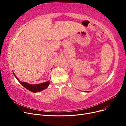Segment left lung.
I'll use <instances>...</instances> for the list:
<instances>
[{"label":"left lung","instance_id":"left-lung-1","mask_svg":"<svg viewBox=\"0 0 126 126\" xmlns=\"http://www.w3.org/2000/svg\"><path fill=\"white\" fill-rule=\"evenodd\" d=\"M89 92H90V91H86V93H89Z\"/></svg>","mask_w":126,"mask_h":126}]
</instances>
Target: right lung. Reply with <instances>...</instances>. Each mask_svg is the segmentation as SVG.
I'll use <instances>...</instances> for the list:
<instances>
[{"mask_svg": "<svg viewBox=\"0 0 126 126\" xmlns=\"http://www.w3.org/2000/svg\"><path fill=\"white\" fill-rule=\"evenodd\" d=\"M13 74L15 77H16V78L17 79V80L22 86L26 88L27 89H28V90L32 91V93H35L40 92L41 91H43V90L46 89L49 86V83H50V81H48L43 83H39V84H34V85L29 84V83L26 82L20 81L19 80V79L17 78V76L15 75L14 72H13Z\"/></svg>", "mask_w": 126, "mask_h": 126, "instance_id": "obj_1", "label": "right lung"}]
</instances>
